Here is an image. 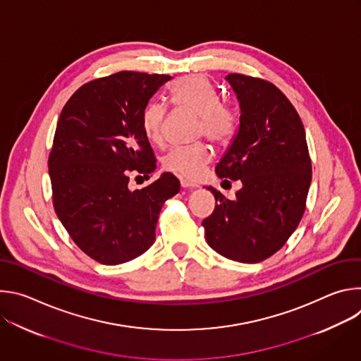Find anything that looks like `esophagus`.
Instances as JSON below:
<instances>
[{"mask_svg": "<svg viewBox=\"0 0 361 361\" xmlns=\"http://www.w3.org/2000/svg\"><path fill=\"white\" fill-rule=\"evenodd\" d=\"M180 184H181L183 188H195V187H198L195 183H192V181H190V180H185V178H181V180H180Z\"/></svg>", "mask_w": 361, "mask_h": 361, "instance_id": "1", "label": "esophagus"}]
</instances>
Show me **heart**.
<instances>
[{
	"label": "heart",
	"instance_id": "b5f03b06",
	"mask_svg": "<svg viewBox=\"0 0 361 361\" xmlns=\"http://www.w3.org/2000/svg\"><path fill=\"white\" fill-rule=\"evenodd\" d=\"M174 104L188 109L200 116L198 135L209 137L217 144H227L238 127L237 111L220 101V95L212 81L200 74L178 78L170 88ZM167 109L160 102H149L141 116V127L145 137L154 142L164 141ZM213 160V149L209 144L197 142L177 147L164 157V167L185 178H197Z\"/></svg>",
	"mask_w": 361,
	"mask_h": 361
}]
</instances>
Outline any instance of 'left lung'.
I'll use <instances>...</instances> for the list:
<instances>
[{
    "mask_svg": "<svg viewBox=\"0 0 361 361\" xmlns=\"http://www.w3.org/2000/svg\"><path fill=\"white\" fill-rule=\"evenodd\" d=\"M226 80L238 99L240 127L216 173L240 180L243 187L234 200L207 187L216 209L202 227L219 254L259 263L297 228L312 184V160L300 116L274 84L244 74H228Z\"/></svg>",
    "mask_w": 361,
    "mask_h": 361,
    "instance_id": "left-lung-1",
    "label": "left lung"
}]
</instances>
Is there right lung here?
I'll use <instances>...</instances> for the list:
<instances>
[{
    "label": "right lung",
    "instance_id": "obj_1",
    "mask_svg": "<svg viewBox=\"0 0 361 361\" xmlns=\"http://www.w3.org/2000/svg\"><path fill=\"white\" fill-rule=\"evenodd\" d=\"M170 78L135 71L97 78L81 85L60 114L48 157L54 210L74 243L101 264L147 251L163 204L180 191L171 173L128 188L130 173L149 178L156 170L141 116Z\"/></svg>",
    "mask_w": 361,
    "mask_h": 361
}]
</instances>
